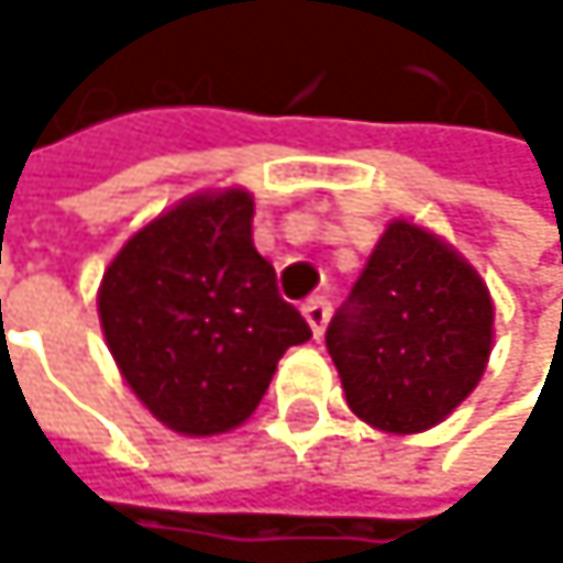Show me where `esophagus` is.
Wrapping results in <instances>:
<instances>
[{
    "mask_svg": "<svg viewBox=\"0 0 563 563\" xmlns=\"http://www.w3.org/2000/svg\"><path fill=\"white\" fill-rule=\"evenodd\" d=\"M303 317H307V323H310L313 338H320L323 328H328V320H331V300H328V297H310V300L303 303Z\"/></svg>",
    "mask_w": 563,
    "mask_h": 563,
    "instance_id": "34e87169",
    "label": "esophagus"
}]
</instances>
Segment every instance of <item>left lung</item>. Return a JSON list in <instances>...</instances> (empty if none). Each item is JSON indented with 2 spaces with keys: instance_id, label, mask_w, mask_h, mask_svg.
I'll list each match as a JSON object with an SVG mask.
<instances>
[{
  "instance_id": "8db88e82",
  "label": "left lung",
  "mask_w": 563,
  "mask_h": 563,
  "mask_svg": "<svg viewBox=\"0 0 563 563\" xmlns=\"http://www.w3.org/2000/svg\"><path fill=\"white\" fill-rule=\"evenodd\" d=\"M489 347L479 273L405 219L385 229L328 328L351 412L398 435L442 422L483 378Z\"/></svg>"
}]
</instances>
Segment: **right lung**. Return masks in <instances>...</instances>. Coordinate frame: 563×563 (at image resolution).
Listing matches in <instances>:
<instances>
[{
	"label": "right lung",
	"mask_w": 563,
	"mask_h": 563,
	"mask_svg": "<svg viewBox=\"0 0 563 563\" xmlns=\"http://www.w3.org/2000/svg\"><path fill=\"white\" fill-rule=\"evenodd\" d=\"M100 328L151 416L185 435L246 422L276 361L310 338L253 246V196H196L124 243L100 284Z\"/></svg>",
	"instance_id": "1"
}]
</instances>
